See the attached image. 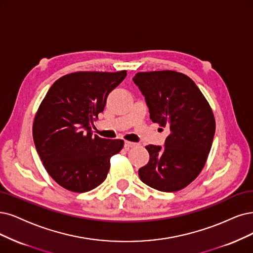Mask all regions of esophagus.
Listing matches in <instances>:
<instances>
[{
	"label": "esophagus",
	"instance_id": "34e87169",
	"mask_svg": "<svg viewBox=\"0 0 253 253\" xmlns=\"http://www.w3.org/2000/svg\"><path fill=\"white\" fill-rule=\"evenodd\" d=\"M137 146V144L136 143H132V142H125V144H124V147L126 148V149H130V148H133V147H136Z\"/></svg>",
	"mask_w": 253,
	"mask_h": 253
}]
</instances>
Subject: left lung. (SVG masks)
<instances>
[{
    "instance_id": "left-lung-1",
    "label": "left lung",
    "mask_w": 253,
    "mask_h": 253,
    "mask_svg": "<svg viewBox=\"0 0 253 253\" xmlns=\"http://www.w3.org/2000/svg\"><path fill=\"white\" fill-rule=\"evenodd\" d=\"M133 82L145 97L153 123L170 129L165 147L149 145L141 180L162 192L189 185L202 171L216 130L212 110L195 82L175 71L139 72Z\"/></svg>"
}]
</instances>
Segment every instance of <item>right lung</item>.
Returning <instances> with one entry per match:
<instances>
[{"label": "right lung", "mask_w": 253, "mask_h": 253, "mask_svg": "<svg viewBox=\"0 0 253 253\" xmlns=\"http://www.w3.org/2000/svg\"><path fill=\"white\" fill-rule=\"evenodd\" d=\"M126 75V71L64 75L41 103L33 141L44 169L62 188L84 193L106 179L110 157L122 150L124 141L92 135L91 125Z\"/></svg>", "instance_id": "right-lung-1"}]
</instances>
